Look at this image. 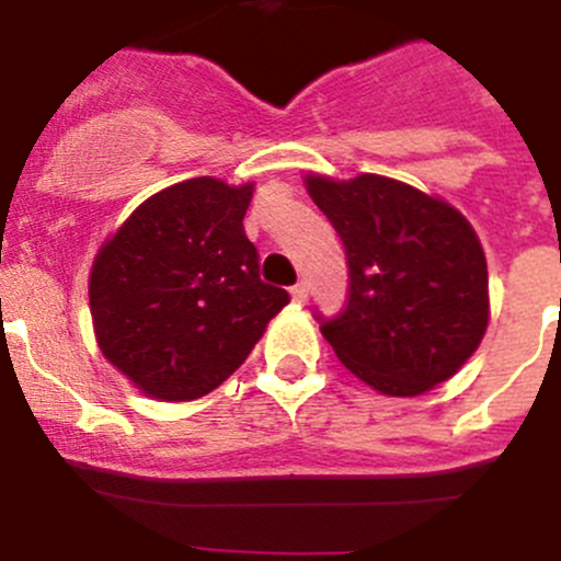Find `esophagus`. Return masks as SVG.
<instances>
[{
	"mask_svg": "<svg viewBox=\"0 0 561 561\" xmlns=\"http://www.w3.org/2000/svg\"><path fill=\"white\" fill-rule=\"evenodd\" d=\"M290 296H293V301H296V304L307 301V298H309V285H307V282H298V285H293Z\"/></svg>",
	"mask_w": 561,
	"mask_h": 561,
	"instance_id": "34e87169",
	"label": "esophagus"
}]
</instances>
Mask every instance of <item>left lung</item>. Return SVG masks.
I'll return each instance as SVG.
<instances>
[{"label": "left lung", "mask_w": 561, "mask_h": 561, "mask_svg": "<svg viewBox=\"0 0 561 561\" xmlns=\"http://www.w3.org/2000/svg\"><path fill=\"white\" fill-rule=\"evenodd\" d=\"M307 190L347 254V307L314 314L336 358L386 396L450 380L489 325V268L472 225L386 175L309 173Z\"/></svg>", "instance_id": "1"}]
</instances>
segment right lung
<instances>
[{
    "label": "right lung",
    "mask_w": 561,
    "mask_h": 561,
    "mask_svg": "<svg viewBox=\"0 0 561 561\" xmlns=\"http://www.w3.org/2000/svg\"><path fill=\"white\" fill-rule=\"evenodd\" d=\"M252 184L201 175L157 192L105 241L89 276L103 355L144 393L192 401L247 360L287 290L260 279L244 233Z\"/></svg>",
    "instance_id": "right-lung-1"
}]
</instances>
